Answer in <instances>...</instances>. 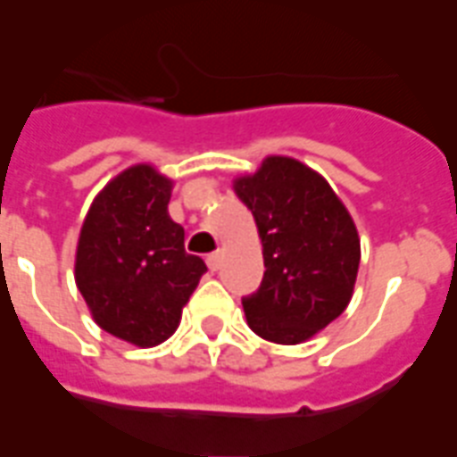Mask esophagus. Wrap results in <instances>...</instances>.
Here are the masks:
<instances>
[{
    "label": "esophagus",
    "mask_w": 457,
    "mask_h": 457,
    "mask_svg": "<svg viewBox=\"0 0 457 457\" xmlns=\"http://www.w3.org/2000/svg\"><path fill=\"white\" fill-rule=\"evenodd\" d=\"M205 262H208L210 271H218L220 262H222V254H220V252H212V254H208V257H205Z\"/></svg>",
    "instance_id": "obj_1"
}]
</instances>
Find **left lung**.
I'll list each match as a JSON object with an SVG mask.
<instances>
[{
	"label": "left lung",
	"mask_w": 457,
	"mask_h": 457,
	"mask_svg": "<svg viewBox=\"0 0 457 457\" xmlns=\"http://www.w3.org/2000/svg\"><path fill=\"white\" fill-rule=\"evenodd\" d=\"M257 222L264 278L242 298L249 328L264 340L296 345L316 336L353 298L360 237L323 176L288 156H269L235 180Z\"/></svg>",
	"instance_id": "8db88e82"
}]
</instances>
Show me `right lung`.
<instances>
[{
	"label": "right lung",
	"instance_id": "add662e5",
	"mask_svg": "<svg viewBox=\"0 0 457 457\" xmlns=\"http://www.w3.org/2000/svg\"><path fill=\"white\" fill-rule=\"evenodd\" d=\"M170 186L146 163L121 170L93 200L78 239L75 284L95 323L139 347L173 336L208 271L170 220Z\"/></svg>",
	"mask_w": 457,
	"mask_h": 457
}]
</instances>
